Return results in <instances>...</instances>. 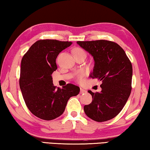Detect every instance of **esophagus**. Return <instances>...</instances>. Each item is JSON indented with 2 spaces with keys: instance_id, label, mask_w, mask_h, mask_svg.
Masks as SVG:
<instances>
[{
  "instance_id": "34e87169",
  "label": "esophagus",
  "mask_w": 150,
  "mask_h": 150,
  "mask_svg": "<svg viewBox=\"0 0 150 150\" xmlns=\"http://www.w3.org/2000/svg\"><path fill=\"white\" fill-rule=\"evenodd\" d=\"M86 92H87L86 90L82 89V88H81V89H80V93H81V94L85 93H86Z\"/></svg>"
}]
</instances>
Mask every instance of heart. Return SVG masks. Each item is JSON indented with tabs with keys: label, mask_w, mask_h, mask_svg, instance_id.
<instances>
[{
	"label": "heart",
	"mask_w": 150,
	"mask_h": 150,
	"mask_svg": "<svg viewBox=\"0 0 150 150\" xmlns=\"http://www.w3.org/2000/svg\"><path fill=\"white\" fill-rule=\"evenodd\" d=\"M81 52H84V51L80 48H76L73 50V53H81ZM82 77H83V73L81 72L77 75V79L79 81H81Z\"/></svg>",
	"instance_id": "heart-1"
}]
</instances>
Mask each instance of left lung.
<instances>
[{"label": "left lung", "instance_id": "obj_1", "mask_svg": "<svg viewBox=\"0 0 150 150\" xmlns=\"http://www.w3.org/2000/svg\"><path fill=\"white\" fill-rule=\"evenodd\" d=\"M93 57L94 67L89 77L101 81V91L93 93L92 102L84 106L91 120L105 122L117 115L125 105L132 91V65L124 50L106 40L77 41Z\"/></svg>", "mask_w": 150, "mask_h": 150}]
</instances>
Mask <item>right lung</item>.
Instances as JSON below:
<instances>
[{"label":"right lung","instance_id":"add662e5","mask_svg":"<svg viewBox=\"0 0 150 150\" xmlns=\"http://www.w3.org/2000/svg\"><path fill=\"white\" fill-rule=\"evenodd\" d=\"M72 44L69 41L45 39L35 42L21 61L20 88L27 108L33 115L52 120L62 115L71 97L80 89L73 84L56 88L52 73L57 69L58 54Z\"/></svg>","mask_w":150,"mask_h":150}]
</instances>
